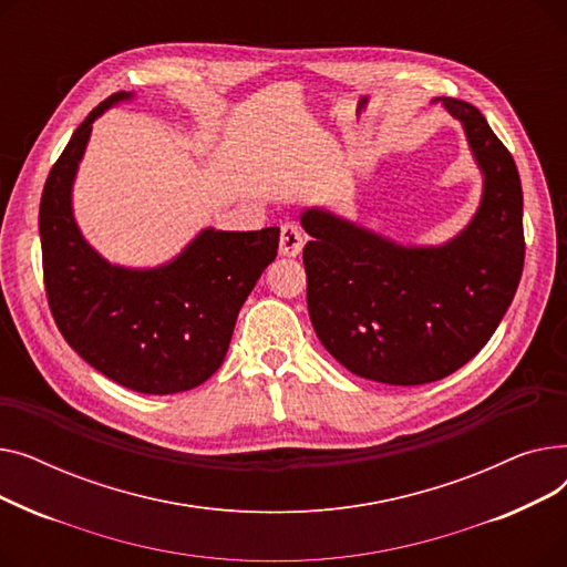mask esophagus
Segmentation results:
<instances>
[{
    "mask_svg": "<svg viewBox=\"0 0 567 567\" xmlns=\"http://www.w3.org/2000/svg\"><path fill=\"white\" fill-rule=\"evenodd\" d=\"M303 246H306V236L299 229V225L285 223L280 229V255L296 257V255H301Z\"/></svg>",
    "mask_w": 567,
    "mask_h": 567,
    "instance_id": "1",
    "label": "esophagus"
}]
</instances>
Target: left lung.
Masks as SVG:
<instances>
[{
  "label": "left lung",
  "mask_w": 567,
  "mask_h": 567,
  "mask_svg": "<svg viewBox=\"0 0 567 567\" xmlns=\"http://www.w3.org/2000/svg\"><path fill=\"white\" fill-rule=\"evenodd\" d=\"M462 124L483 176L471 220L443 244H402L326 206H306L308 312L333 359L379 383L421 385L478 353L511 308L524 268L522 182L478 107L434 99Z\"/></svg>",
  "instance_id": "8db88e82"
}]
</instances>
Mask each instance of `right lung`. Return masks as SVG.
<instances>
[{"instance_id":"obj_1","label":"right lung","mask_w":567,"mask_h":567,"mask_svg":"<svg viewBox=\"0 0 567 567\" xmlns=\"http://www.w3.org/2000/svg\"><path fill=\"white\" fill-rule=\"evenodd\" d=\"M131 101L118 92L89 112L48 174L39 212L45 291L80 359L135 393L174 395L223 365L238 310L278 255L280 227H204L158 266L107 261L75 220L73 186L92 124Z\"/></svg>"}]
</instances>
